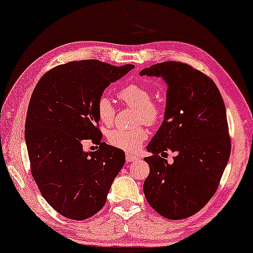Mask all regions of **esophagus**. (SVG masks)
Returning a JSON list of instances; mask_svg holds the SVG:
<instances>
[{"mask_svg": "<svg viewBox=\"0 0 253 253\" xmlns=\"http://www.w3.org/2000/svg\"><path fill=\"white\" fill-rule=\"evenodd\" d=\"M137 158L136 157H134V156H130V154H126V163L128 164V163H133V161H135L136 160Z\"/></svg>", "mask_w": 253, "mask_h": 253, "instance_id": "34e87169", "label": "esophagus"}]
</instances>
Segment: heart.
Instances as JSON below:
<instances>
[{
    "label": "heart",
    "instance_id": "heart-1",
    "mask_svg": "<svg viewBox=\"0 0 253 253\" xmlns=\"http://www.w3.org/2000/svg\"><path fill=\"white\" fill-rule=\"evenodd\" d=\"M118 97L124 104L133 107L137 110L136 123L148 126H156L163 118V108L152 101V92L142 84H129L118 90ZM96 116L100 123L110 126L115 120L116 109L110 97L102 94L97 97L95 103ZM148 138V130L143 127L135 129L117 128L108 133V142L117 149L126 152H136L142 143Z\"/></svg>",
    "mask_w": 253,
    "mask_h": 253
}]
</instances>
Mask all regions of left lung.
<instances>
[{
  "label": "left lung",
  "mask_w": 253,
  "mask_h": 253,
  "mask_svg": "<svg viewBox=\"0 0 253 253\" xmlns=\"http://www.w3.org/2000/svg\"><path fill=\"white\" fill-rule=\"evenodd\" d=\"M139 75L163 77L168 84L165 120L146 148L152 156L144 158L150 174L143 191L161 216L184 219L213 197L229 159L223 97L212 79L187 63L165 61ZM167 150L176 154L171 165L162 158Z\"/></svg>",
  "instance_id": "1"
}]
</instances>
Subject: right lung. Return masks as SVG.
<instances>
[{"mask_svg":"<svg viewBox=\"0 0 253 253\" xmlns=\"http://www.w3.org/2000/svg\"><path fill=\"white\" fill-rule=\"evenodd\" d=\"M133 68L71 61L45 73L34 88L25 124L30 171L43 198L66 218L85 220L99 212L125 164L123 150L101 142L95 103ZM87 139L99 150L84 153Z\"/></svg>","mask_w":253,"mask_h":253,"instance_id":"1","label":"right lung"}]
</instances>
